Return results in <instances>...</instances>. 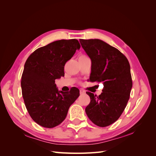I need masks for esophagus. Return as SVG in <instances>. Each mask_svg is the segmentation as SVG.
<instances>
[{
  "instance_id": "1",
  "label": "esophagus",
  "mask_w": 156,
  "mask_h": 156,
  "mask_svg": "<svg viewBox=\"0 0 156 156\" xmlns=\"http://www.w3.org/2000/svg\"><path fill=\"white\" fill-rule=\"evenodd\" d=\"M85 94V91L83 89H80V94Z\"/></svg>"
}]
</instances>
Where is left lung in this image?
Segmentation results:
<instances>
[{
  "label": "left lung",
  "instance_id": "1",
  "mask_svg": "<svg viewBox=\"0 0 156 156\" xmlns=\"http://www.w3.org/2000/svg\"><path fill=\"white\" fill-rule=\"evenodd\" d=\"M79 41L91 59L90 81L103 84L100 96L87 92L90 102L85 112L94 124L106 127L119 119L129 99L133 83L129 61L119 49L101 40Z\"/></svg>",
  "mask_w": 156,
  "mask_h": 156
}]
</instances>
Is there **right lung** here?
Instances as JSON below:
<instances>
[{
    "mask_svg": "<svg viewBox=\"0 0 156 156\" xmlns=\"http://www.w3.org/2000/svg\"><path fill=\"white\" fill-rule=\"evenodd\" d=\"M81 48L75 39L60 40L37 49L25 64L21 85L25 105L32 119L52 128L64 120L79 96L76 87L58 91L55 80L64 76V66Z\"/></svg>",
    "mask_w": 156,
    "mask_h": 156,
    "instance_id": "1",
    "label": "right lung"
}]
</instances>
